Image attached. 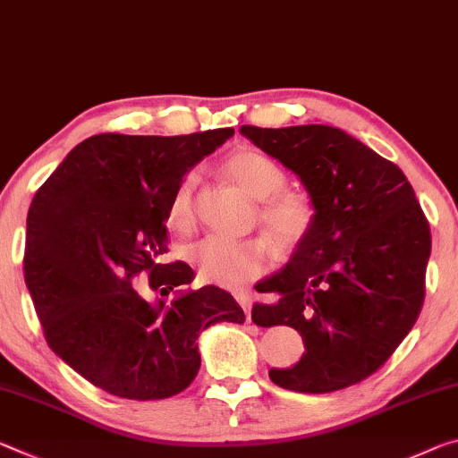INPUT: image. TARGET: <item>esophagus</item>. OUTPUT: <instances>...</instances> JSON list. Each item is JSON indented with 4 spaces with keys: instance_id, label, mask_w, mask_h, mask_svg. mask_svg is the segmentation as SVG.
Masks as SVG:
<instances>
[{
    "instance_id": "esophagus-1",
    "label": "esophagus",
    "mask_w": 458,
    "mask_h": 458,
    "mask_svg": "<svg viewBox=\"0 0 458 458\" xmlns=\"http://www.w3.org/2000/svg\"><path fill=\"white\" fill-rule=\"evenodd\" d=\"M237 302L242 304V309L247 317V322H251V304H253V294L251 292H237L235 294Z\"/></svg>"
}]
</instances>
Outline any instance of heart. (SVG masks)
I'll use <instances>...</instances> for the list:
<instances>
[{"mask_svg":"<svg viewBox=\"0 0 458 458\" xmlns=\"http://www.w3.org/2000/svg\"><path fill=\"white\" fill-rule=\"evenodd\" d=\"M225 170L251 197L261 199L259 221L284 250H294L312 233L317 223L314 202L306 194L284 191L286 172L272 158L258 149L242 148L225 158ZM194 189L197 172H186L170 194L168 221L178 229H189L194 221ZM189 256L202 282L233 290L264 274L269 251L259 237L211 235L192 245Z\"/></svg>","mask_w":458,"mask_h":458,"instance_id":"obj_1","label":"heart"}]
</instances>
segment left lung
Wrapping results in <instances>:
<instances>
[{
    "label": "left lung",
    "instance_id": "obj_1",
    "mask_svg": "<svg viewBox=\"0 0 458 458\" xmlns=\"http://www.w3.org/2000/svg\"><path fill=\"white\" fill-rule=\"evenodd\" d=\"M247 140L294 172L317 208L286 267L256 284L278 300L253 304L259 327L296 328L306 353L269 379L328 394L376 373L424 304L430 225L394 162L331 125H242Z\"/></svg>",
    "mask_w": 458,
    "mask_h": 458
}]
</instances>
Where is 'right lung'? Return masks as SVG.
<instances>
[{"label":"right lung","instance_id":"add662e5","mask_svg":"<svg viewBox=\"0 0 458 458\" xmlns=\"http://www.w3.org/2000/svg\"><path fill=\"white\" fill-rule=\"evenodd\" d=\"M233 127L191 136L99 133L72 149L34 194L24 278L48 347L79 376L125 400H164L192 384L199 335L245 314L216 286L186 288L184 261L164 264L168 202L194 164ZM148 276L170 305L131 286Z\"/></svg>","mask_w":458,"mask_h":458}]
</instances>
